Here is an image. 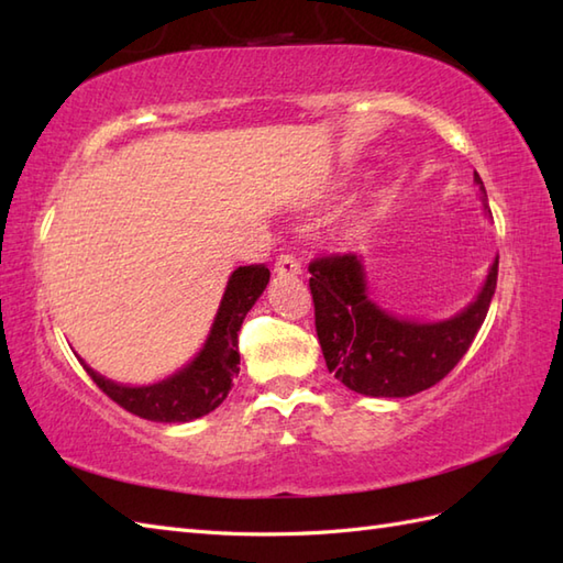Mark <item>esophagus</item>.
I'll return each mask as SVG.
<instances>
[{"label": "esophagus", "mask_w": 563, "mask_h": 563, "mask_svg": "<svg viewBox=\"0 0 563 563\" xmlns=\"http://www.w3.org/2000/svg\"><path fill=\"white\" fill-rule=\"evenodd\" d=\"M300 271H302L300 261L290 254H283V256H278V261H275V273L278 275H297Z\"/></svg>", "instance_id": "obj_1"}]
</instances>
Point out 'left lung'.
Instances as JSON below:
<instances>
[{"label":"left lung","mask_w":563,"mask_h":563,"mask_svg":"<svg viewBox=\"0 0 563 563\" xmlns=\"http://www.w3.org/2000/svg\"><path fill=\"white\" fill-rule=\"evenodd\" d=\"M474 181L486 188L479 174ZM309 290L314 327L329 373L365 397H411L430 389L470 351L492 307L498 258L488 268L476 300L445 321H411L394 317L367 292L363 258L329 254L309 263Z\"/></svg>","instance_id":"obj_1"}]
</instances>
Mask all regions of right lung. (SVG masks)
Instances as JSON below:
<instances>
[{
	"mask_svg": "<svg viewBox=\"0 0 563 563\" xmlns=\"http://www.w3.org/2000/svg\"><path fill=\"white\" fill-rule=\"evenodd\" d=\"M271 271L266 263L239 266L227 283L218 317L202 351L176 375L150 387H125L101 377L81 363L97 387L125 411L157 423H186L218 409L239 375V329L249 309L266 290Z\"/></svg>",
	"mask_w": 563,
	"mask_h": 563,
	"instance_id": "add662e5",
	"label": "right lung"
}]
</instances>
